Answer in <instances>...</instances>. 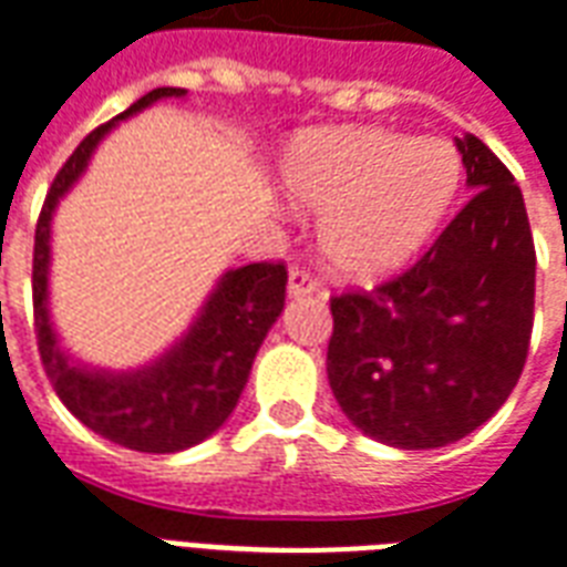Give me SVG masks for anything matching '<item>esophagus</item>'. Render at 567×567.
<instances>
[{
  "mask_svg": "<svg viewBox=\"0 0 567 567\" xmlns=\"http://www.w3.org/2000/svg\"><path fill=\"white\" fill-rule=\"evenodd\" d=\"M318 288H321V282H318L309 270H291V276H288V293H291V297L315 293Z\"/></svg>",
  "mask_w": 567,
  "mask_h": 567,
  "instance_id": "1",
  "label": "esophagus"
}]
</instances>
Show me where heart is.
<instances>
[{
  "mask_svg": "<svg viewBox=\"0 0 567 567\" xmlns=\"http://www.w3.org/2000/svg\"><path fill=\"white\" fill-rule=\"evenodd\" d=\"M464 163L446 140L380 127L309 133L285 163V187L321 219L336 274L374 282L410 265L455 205Z\"/></svg>",
  "mask_w": 567,
  "mask_h": 567,
  "instance_id": "heart-1",
  "label": "heart"
}]
</instances>
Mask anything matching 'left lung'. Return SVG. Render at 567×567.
<instances>
[{
	"instance_id": "8db88e82",
	"label": "left lung",
	"mask_w": 567,
	"mask_h": 567,
	"mask_svg": "<svg viewBox=\"0 0 567 567\" xmlns=\"http://www.w3.org/2000/svg\"><path fill=\"white\" fill-rule=\"evenodd\" d=\"M475 189L416 265L330 300L327 378L362 434L437 449L487 422L517 386L535 312L524 193L478 136L457 140Z\"/></svg>"
}]
</instances>
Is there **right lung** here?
Returning a JSON list of instances; mask_svg holds the SVG:
<instances>
[{
  "mask_svg": "<svg viewBox=\"0 0 567 567\" xmlns=\"http://www.w3.org/2000/svg\"><path fill=\"white\" fill-rule=\"evenodd\" d=\"M184 89H154L118 118L145 110L159 97H181ZM112 118L94 127L59 168L43 198L32 255L34 336L43 371L62 404L82 425L124 449L136 452H181L210 437L235 410L244 392L255 353L267 330L282 315L288 267L285 261H255L228 270L193 323V330L157 360L133 374L76 369L55 344L47 312V270H50V219L59 198L89 166L97 142L115 127Z\"/></svg>",
  "mask_w": 567,
  "mask_h": 567,
  "instance_id": "right-lung-1",
  "label": "right lung"
}]
</instances>
